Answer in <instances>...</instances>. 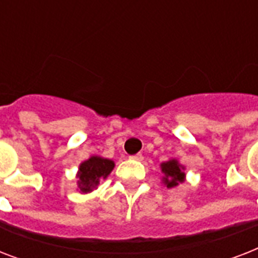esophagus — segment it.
<instances>
[{"mask_svg": "<svg viewBox=\"0 0 258 258\" xmlns=\"http://www.w3.org/2000/svg\"><path fill=\"white\" fill-rule=\"evenodd\" d=\"M131 159H134V161H142L143 159V155L142 154H135V155H131Z\"/></svg>", "mask_w": 258, "mask_h": 258, "instance_id": "1", "label": "esophagus"}]
</instances>
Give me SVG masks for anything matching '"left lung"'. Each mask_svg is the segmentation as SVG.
Listing matches in <instances>:
<instances>
[{
	"mask_svg": "<svg viewBox=\"0 0 258 258\" xmlns=\"http://www.w3.org/2000/svg\"><path fill=\"white\" fill-rule=\"evenodd\" d=\"M161 169L162 172L165 174L162 180H163L165 186H167V188L175 187L179 183L184 182V167L179 165V162L176 159L163 162L161 165Z\"/></svg>",
	"mask_w": 258,
	"mask_h": 258,
	"instance_id": "1",
	"label": "left lung"
}]
</instances>
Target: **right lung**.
<instances>
[{
  "mask_svg": "<svg viewBox=\"0 0 258 258\" xmlns=\"http://www.w3.org/2000/svg\"><path fill=\"white\" fill-rule=\"evenodd\" d=\"M115 167V163L111 159L101 157H91L79 166L78 171V187L80 192H91L96 188L100 179L107 178L109 172Z\"/></svg>",
  "mask_w": 258,
  "mask_h": 258,
  "instance_id": "obj_1",
  "label": "right lung"
}]
</instances>
